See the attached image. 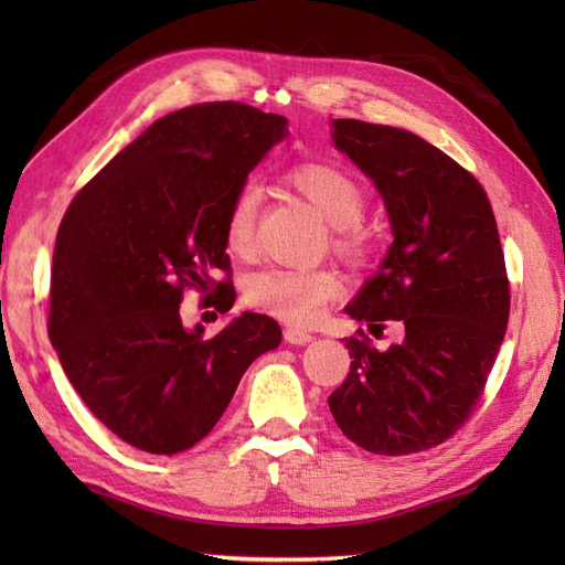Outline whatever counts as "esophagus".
<instances>
[{
  "label": "esophagus",
  "instance_id": "obj_1",
  "mask_svg": "<svg viewBox=\"0 0 565 565\" xmlns=\"http://www.w3.org/2000/svg\"><path fill=\"white\" fill-rule=\"evenodd\" d=\"M284 338L289 344H308L310 340H313V334L301 330V328H294V326H286L284 328Z\"/></svg>",
  "mask_w": 565,
  "mask_h": 565
}]
</instances>
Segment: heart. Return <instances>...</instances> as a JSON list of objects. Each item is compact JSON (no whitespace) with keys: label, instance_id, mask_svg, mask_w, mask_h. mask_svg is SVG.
<instances>
[{"label":"heart","instance_id":"obj_1","mask_svg":"<svg viewBox=\"0 0 565 565\" xmlns=\"http://www.w3.org/2000/svg\"><path fill=\"white\" fill-rule=\"evenodd\" d=\"M289 182L332 225L330 245L344 259H362L369 237L362 227L366 191L356 179L330 162H298L286 172ZM259 213L257 184H243L225 213V247L233 257H249ZM342 294V279L328 267H264L247 276L245 301L298 326H308Z\"/></svg>","mask_w":565,"mask_h":565}]
</instances>
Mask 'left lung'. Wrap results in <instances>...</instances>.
<instances>
[{
	"instance_id": "left-lung-1",
	"label": "left lung",
	"mask_w": 565,
	"mask_h": 565,
	"mask_svg": "<svg viewBox=\"0 0 565 565\" xmlns=\"http://www.w3.org/2000/svg\"><path fill=\"white\" fill-rule=\"evenodd\" d=\"M334 146L374 179L393 245L381 271L347 306L379 334L403 342L379 352L359 330L352 364L328 398L356 447L403 456L437 447L483 398L510 318V279L486 189L447 152L403 128L338 118Z\"/></svg>"
}]
</instances>
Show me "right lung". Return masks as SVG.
<instances>
[{"instance_id": "obj_1", "label": "right lung", "mask_w": 565, "mask_h": 565, "mask_svg": "<svg viewBox=\"0 0 565 565\" xmlns=\"http://www.w3.org/2000/svg\"><path fill=\"white\" fill-rule=\"evenodd\" d=\"M286 118L209 102L154 121L94 174L60 223L47 334L92 415L130 447L177 454L209 435L247 366L281 342L243 313L203 338L179 303H235L225 213Z\"/></svg>"}]
</instances>
